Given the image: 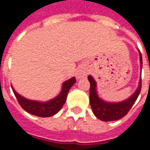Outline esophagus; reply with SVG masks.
I'll return each instance as SVG.
<instances>
[{"mask_svg": "<svg viewBox=\"0 0 150 150\" xmlns=\"http://www.w3.org/2000/svg\"><path fill=\"white\" fill-rule=\"evenodd\" d=\"M86 75V71L83 69H79L76 72V77L77 78H81Z\"/></svg>", "mask_w": 150, "mask_h": 150, "instance_id": "esophagus-1", "label": "esophagus"}]
</instances>
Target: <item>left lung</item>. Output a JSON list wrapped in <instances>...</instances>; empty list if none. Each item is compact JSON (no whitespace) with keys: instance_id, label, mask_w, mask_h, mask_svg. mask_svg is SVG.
Listing matches in <instances>:
<instances>
[{"instance_id":"obj_1","label":"left lung","mask_w":150,"mask_h":150,"mask_svg":"<svg viewBox=\"0 0 150 150\" xmlns=\"http://www.w3.org/2000/svg\"><path fill=\"white\" fill-rule=\"evenodd\" d=\"M140 65L142 69L143 59H142L141 52H140ZM88 81L90 82V104L93 114L96 115L98 119L103 121L117 120L124 117L129 112V110L132 109L134 103L136 102L137 98L141 92V87H142V79H140L139 86L137 87L136 92L126 101L120 102V103H106L98 97L96 91V82L91 75L88 76Z\"/></svg>"}]
</instances>
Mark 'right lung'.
<instances>
[{"instance_id":"add662e5","label":"right lung","mask_w":150,"mask_h":150,"mask_svg":"<svg viewBox=\"0 0 150 150\" xmlns=\"http://www.w3.org/2000/svg\"><path fill=\"white\" fill-rule=\"evenodd\" d=\"M75 81H76L75 78L73 77L66 81L65 82H64L63 89L60 94L55 98L46 103H40V102L26 99L16 93L13 88V91L16 96V98L18 102V103L25 111H27L31 115H34L39 117H49V116L54 115L61 110V108L63 107V105L66 101L67 95L70 87L75 84Z\"/></svg>"}]
</instances>
